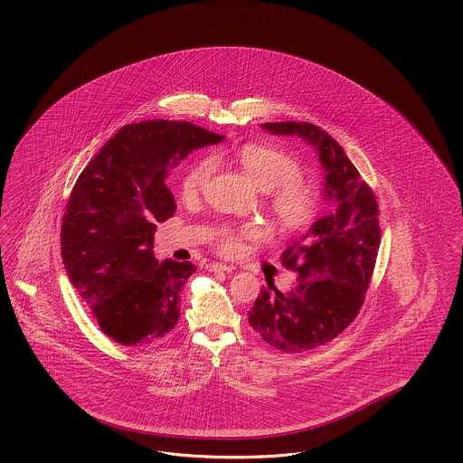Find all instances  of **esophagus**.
<instances>
[{"label": "esophagus", "instance_id": "1", "mask_svg": "<svg viewBox=\"0 0 463 463\" xmlns=\"http://www.w3.org/2000/svg\"><path fill=\"white\" fill-rule=\"evenodd\" d=\"M207 269L209 271H227V273H231L234 268L224 265V263H209Z\"/></svg>", "mask_w": 463, "mask_h": 463}]
</instances>
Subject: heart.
<instances>
[{
  "instance_id": "1",
  "label": "heart",
  "mask_w": 463,
  "mask_h": 463,
  "mask_svg": "<svg viewBox=\"0 0 463 463\" xmlns=\"http://www.w3.org/2000/svg\"><path fill=\"white\" fill-rule=\"evenodd\" d=\"M236 156L252 182L268 192V211L283 232H300L317 219L323 196L314 184L300 180L302 169L295 157L277 146L258 142L242 144ZM213 168V157H203L186 169L182 178L183 196L200 195L211 180ZM258 234L260 231L254 225H227L217 232V248L227 256H234L242 250L244 239L256 238Z\"/></svg>"
}]
</instances>
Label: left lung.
<instances>
[{"label":"left lung","instance_id":"left-lung-1","mask_svg":"<svg viewBox=\"0 0 463 463\" xmlns=\"http://www.w3.org/2000/svg\"><path fill=\"white\" fill-rule=\"evenodd\" d=\"M271 134L298 136L312 144L326 171V198L335 209L281 252L297 273L288 294L263 287L248 312L252 329L277 350L304 353L333 341L364 306L380 246L379 203L343 147L308 122L263 124Z\"/></svg>","mask_w":463,"mask_h":463}]
</instances>
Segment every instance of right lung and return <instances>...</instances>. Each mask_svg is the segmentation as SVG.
<instances>
[{
	"label": "right lung",
	"instance_id": "add662e5",
	"mask_svg": "<svg viewBox=\"0 0 463 463\" xmlns=\"http://www.w3.org/2000/svg\"><path fill=\"white\" fill-rule=\"evenodd\" d=\"M224 139L190 122L122 127L81 171L61 227L72 287L99 329L124 346H146L175 329L190 261L159 263L156 222L176 211L168 169L198 147Z\"/></svg>",
	"mask_w": 463,
	"mask_h": 463
}]
</instances>
